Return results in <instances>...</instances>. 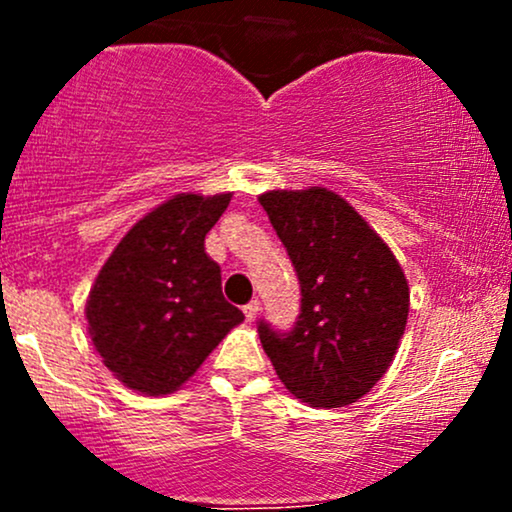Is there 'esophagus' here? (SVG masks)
<instances>
[{
    "label": "esophagus",
    "instance_id": "esophagus-1",
    "mask_svg": "<svg viewBox=\"0 0 512 512\" xmlns=\"http://www.w3.org/2000/svg\"><path fill=\"white\" fill-rule=\"evenodd\" d=\"M243 313H245V317H248V322L255 320V317L260 315V301H250V303L243 308Z\"/></svg>",
    "mask_w": 512,
    "mask_h": 512
}]
</instances>
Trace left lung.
<instances>
[{
    "mask_svg": "<svg viewBox=\"0 0 512 512\" xmlns=\"http://www.w3.org/2000/svg\"><path fill=\"white\" fill-rule=\"evenodd\" d=\"M301 284L291 332L260 322L264 354L286 390L310 407L361 399L395 361L409 284L387 243L327 187L260 195Z\"/></svg>",
    "mask_w": 512,
    "mask_h": 512,
    "instance_id": "left-lung-1",
    "label": "left lung"
}]
</instances>
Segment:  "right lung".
I'll use <instances>...</instances> for the list:
<instances>
[{"label": "right lung", "instance_id": "1", "mask_svg": "<svg viewBox=\"0 0 512 512\" xmlns=\"http://www.w3.org/2000/svg\"><path fill=\"white\" fill-rule=\"evenodd\" d=\"M226 195L170 197L139 219L103 264L86 301L88 334L110 373L142 395L180 390L245 320L221 293L204 238Z\"/></svg>", "mask_w": 512, "mask_h": 512}]
</instances>
